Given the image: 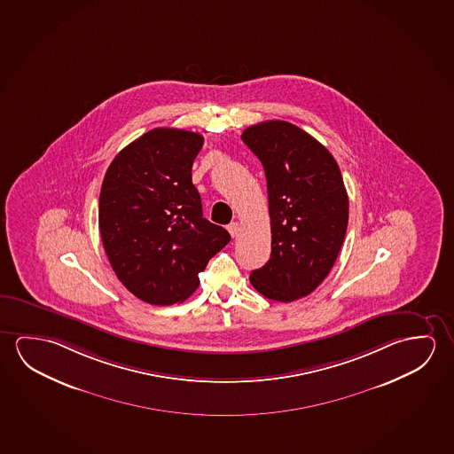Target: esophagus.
Segmentation results:
<instances>
[{"instance_id": "1", "label": "esophagus", "mask_w": 454, "mask_h": 454, "mask_svg": "<svg viewBox=\"0 0 454 454\" xmlns=\"http://www.w3.org/2000/svg\"><path fill=\"white\" fill-rule=\"evenodd\" d=\"M227 231L231 233V237L235 238L238 235V231H239V223H231L227 225Z\"/></svg>"}]
</instances>
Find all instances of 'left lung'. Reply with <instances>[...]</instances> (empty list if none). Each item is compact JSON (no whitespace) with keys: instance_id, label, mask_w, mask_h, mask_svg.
Wrapping results in <instances>:
<instances>
[{"instance_id":"8db88e82","label":"left lung","mask_w":454,"mask_h":454,"mask_svg":"<svg viewBox=\"0 0 454 454\" xmlns=\"http://www.w3.org/2000/svg\"><path fill=\"white\" fill-rule=\"evenodd\" d=\"M268 187L271 257L249 279L274 301L312 294L338 259L348 223V197L338 162L295 124L263 121L243 132Z\"/></svg>"}]
</instances>
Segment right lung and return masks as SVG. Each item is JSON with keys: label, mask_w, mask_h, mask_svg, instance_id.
<instances>
[{"label": "right lung", "mask_w": 454, "mask_h": 454, "mask_svg": "<svg viewBox=\"0 0 454 454\" xmlns=\"http://www.w3.org/2000/svg\"><path fill=\"white\" fill-rule=\"evenodd\" d=\"M203 137L156 128L122 148L99 195V231L122 286L142 301L168 306L199 287V273L231 241L203 217L192 164Z\"/></svg>", "instance_id": "1"}]
</instances>
